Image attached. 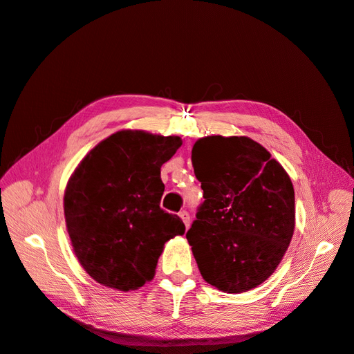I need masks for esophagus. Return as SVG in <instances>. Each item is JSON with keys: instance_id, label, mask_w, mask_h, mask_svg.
Returning a JSON list of instances; mask_svg holds the SVG:
<instances>
[{"instance_id": "obj_1", "label": "esophagus", "mask_w": 354, "mask_h": 354, "mask_svg": "<svg viewBox=\"0 0 354 354\" xmlns=\"http://www.w3.org/2000/svg\"><path fill=\"white\" fill-rule=\"evenodd\" d=\"M180 217H181V220H183L185 226L189 227L190 226V214L187 211H180Z\"/></svg>"}]
</instances>
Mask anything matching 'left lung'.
Wrapping results in <instances>:
<instances>
[{
  "label": "left lung",
  "instance_id": "left-lung-1",
  "mask_svg": "<svg viewBox=\"0 0 354 354\" xmlns=\"http://www.w3.org/2000/svg\"><path fill=\"white\" fill-rule=\"evenodd\" d=\"M192 164L205 201L186 238L202 277L229 294L259 286L292 239L291 178L248 137L199 138Z\"/></svg>",
  "mask_w": 354,
  "mask_h": 354
}]
</instances>
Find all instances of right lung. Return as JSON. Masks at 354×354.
<instances>
[{"label": "right lung", "instance_id": "obj_1", "mask_svg": "<svg viewBox=\"0 0 354 354\" xmlns=\"http://www.w3.org/2000/svg\"><path fill=\"white\" fill-rule=\"evenodd\" d=\"M180 137L118 131L75 169L65 192V218L75 255L99 283L130 291L151 281L164 243L185 233L160 208V167Z\"/></svg>", "mask_w": 354, "mask_h": 354}]
</instances>
